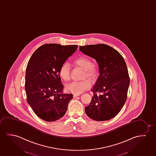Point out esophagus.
Returning <instances> with one entry per match:
<instances>
[{
    "label": "esophagus",
    "instance_id": "1",
    "mask_svg": "<svg viewBox=\"0 0 156 156\" xmlns=\"http://www.w3.org/2000/svg\"><path fill=\"white\" fill-rule=\"evenodd\" d=\"M79 95H80V94H74V95H73V97H76L77 96H79Z\"/></svg>",
    "mask_w": 156,
    "mask_h": 156
}]
</instances>
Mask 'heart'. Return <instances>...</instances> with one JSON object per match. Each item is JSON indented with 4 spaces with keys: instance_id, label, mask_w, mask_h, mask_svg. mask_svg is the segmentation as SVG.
<instances>
[{
    "instance_id": "b5f03b06",
    "label": "heart",
    "mask_w": 156,
    "mask_h": 156,
    "mask_svg": "<svg viewBox=\"0 0 156 156\" xmlns=\"http://www.w3.org/2000/svg\"><path fill=\"white\" fill-rule=\"evenodd\" d=\"M73 64L84 70V77L88 78L91 80H94L98 74V69L93 65L90 59L86 57L81 56L76 59ZM59 75L62 79L68 81L70 78V65L68 63L63 64L59 70ZM91 86V83L88 80L81 81H73L66 86V90L68 92L74 94H80L85 90H88Z\"/></svg>"
}]
</instances>
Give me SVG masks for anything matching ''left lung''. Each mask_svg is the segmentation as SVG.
Wrapping results in <instances>:
<instances>
[{
	"label": "left lung",
	"instance_id": "obj_1",
	"mask_svg": "<svg viewBox=\"0 0 156 156\" xmlns=\"http://www.w3.org/2000/svg\"><path fill=\"white\" fill-rule=\"evenodd\" d=\"M79 50L94 59L99 70L91 89L94 95L85 108L86 115L97 121L110 120L120 112L127 98L130 79L126 63L116 50L104 44L80 46Z\"/></svg>",
	"mask_w": 156,
	"mask_h": 156
}]
</instances>
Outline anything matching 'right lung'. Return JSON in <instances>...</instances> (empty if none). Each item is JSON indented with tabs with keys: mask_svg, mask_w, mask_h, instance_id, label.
<instances>
[{
	"mask_svg": "<svg viewBox=\"0 0 156 156\" xmlns=\"http://www.w3.org/2000/svg\"><path fill=\"white\" fill-rule=\"evenodd\" d=\"M78 45L43 44L32 55L25 76L27 101L34 113L47 122L62 118L73 98L63 93L59 70L67 59L77 50Z\"/></svg>",
	"mask_w": 156,
	"mask_h": 156,
	"instance_id": "add662e5",
	"label": "right lung"
}]
</instances>
